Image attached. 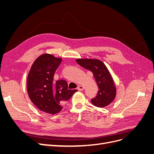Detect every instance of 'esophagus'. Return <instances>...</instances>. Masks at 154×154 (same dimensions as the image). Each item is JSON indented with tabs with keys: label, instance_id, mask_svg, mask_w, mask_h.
<instances>
[{
	"label": "esophagus",
	"instance_id": "obj_1",
	"mask_svg": "<svg viewBox=\"0 0 154 154\" xmlns=\"http://www.w3.org/2000/svg\"><path fill=\"white\" fill-rule=\"evenodd\" d=\"M83 89H84V87L82 85H79L78 87V90H79V91H83Z\"/></svg>",
	"mask_w": 154,
	"mask_h": 154
}]
</instances>
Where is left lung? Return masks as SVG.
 <instances>
[{"instance_id": "8db88e82", "label": "left lung", "mask_w": 154, "mask_h": 154, "mask_svg": "<svg viewBox=\"0 0 154 154\" xmlns=\"http://www.w3.org/2000/svg\"><path fill=\"white\" fill-rule=\"evenodd\" d=\"M76 62L92 72L98 86L96 96L91 99L92 103L97 107L109 105L116 96V87L105 65L97 59H77Z\"/></svg>"}]
</instances>
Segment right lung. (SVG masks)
<instances>
[{
	"instance_id": "add662e5",
	"label": "right lung",
	"mask_w": 154,
	"mask_h": 154,
	"mask_svg": "<svg viewBox=\"0 0 154 154\" xmlns=\"http://www.w3.org/2000/svg\"><path fill=\"white\" fill-rule=\"evenodd\" d=\"M61 62V58L44 54L34 62L27 76V88L30 100L41 111L51 114L59 112L63 102L77 91L68 89L64 80L53 82L54 72Z\"/></svg>"
}]
</instances>
